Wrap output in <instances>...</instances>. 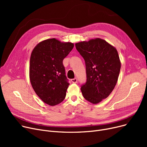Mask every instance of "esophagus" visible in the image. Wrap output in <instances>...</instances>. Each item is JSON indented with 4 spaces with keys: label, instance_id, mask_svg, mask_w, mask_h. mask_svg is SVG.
<instances>
[{
    "label": "esophagus",
    "instance_id": "1",
    "mask_svg": "<svg viewBox=\"0 0 147 147\" xmlns=\"http://www.w3.org/2000/svg\"><path fill=\"white\" fill-rule=\"evenodd\" d=\"M71 82L73 83H76L77 82H78V79H77L76 78H74V79H72L71 80Z\"/></svg>",
    "mask_w": 147,
    "mask_h": 147
}]
</instances>
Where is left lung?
<instances>
[{
	"label": "left lung",
	"instance_id": "obj_1",
	"mask_svg": "<svg viewBox=\"0 0 147 147\" xmlns=\"http://www.w3.org/2000/svg\"><path fill=\"white\" fill-rule=\"evenodd\" d=\"M86 65V82L81 86L84 99L97 104L111 93L117 83L121 63L118 52L101 38L75 45Z\"/></svg>",
	"mask_w": 147,
	"mask_h": 147
}]
</instances>
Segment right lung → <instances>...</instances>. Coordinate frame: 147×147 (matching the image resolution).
<instances>
[{
	"label": "right lung",
	"instance_id": "1",
	"mask_svg": "<svg viewBox=\"0 0 147 147\" xmlns=\"http://www.w3.org/2000/svg\"><path fill=\"white\" fill-rule=\"evenodd\" d=\"M73 47L72 43L51 38L38 43L32 51L30 82L38 96L49 105H56L65 98L69 83L63 62Z\"/></svg>",
	"mask_w": 147,
	"mask_h": 147
}]
</instances>
